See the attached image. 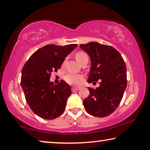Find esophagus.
<instances>
[{
  "instance_id": "obj_1",
  "label": "esophagus",
  "mask_w": 150,
  "mask_h": 150,
  "mask_svg": "<svg viewBox=\"0 0 150 150\" xmlns=\"http://www.w3.org/2000/svg\"><path fill=\"white\" fill-rule=\"evenodd\" d=\"M79 88V87H72V91L73 92H75V91H78Z\"/></svg>"
}]
</instances>
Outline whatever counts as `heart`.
Masks as SVG:
<instances>
[{
    "mask_svg": "<svg viewBox=\"0 0 150 150\" xmlns=\"http://www.w3.org/2000/svg\"><path fill=\"white\" fill-rule=\"evenodd\" d=\"M76 59L77 62L81 63L86 58H88L87 55L84 52H78L75 55ZM84 77L81 74H74V73H68L64 77L65 81L68 84L71 85H78L82 82Z\"/></svg>",
    "mask_w": 150,
    "mask_h": 150,
    "instance_id": "b5f03b06",
    "label": "heart"
}]
</instances>
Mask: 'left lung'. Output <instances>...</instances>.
I'll list each match as a JSON object with an SVG mask.
<instances>
[{
  "label": "left lung",
  "instance_id": "1",
  "mask_svg": "<svg viewBox=\"0 0 150 150\" xmlns=\"http://www.w3.org/2000/svg\"><path fill=\"white\" fill-rule=\"evenodd\" d=\"M91 61L88 83L100 81L96 89L88 87L90 95L83 100L86 111L93 116L106 117L120 103L127 85L126 67L120 53L110 45L90 42L81 44Z\"/></svg>",
  "mask_w": 150,
  "mask_h": 150
}]
</instances>
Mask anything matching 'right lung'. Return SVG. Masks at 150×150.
Returning <instances> with one entry per match:
<instances>
[{"instance_id": "right-lung-1", "label": "right lung", "mask_w": 150, "mask_h": 150, "mask_svg": "<svg viewBox=\"0 0 150 150\" xmlns=\"http://www.w3.org/2000/svg\"><path fill=\"white\" fill-rule=\"evenodd\" d=\"M77 46L47 45L35 52L22 68L21 86L26 102L40 118L52 120L64 112L67 98L71 95L70 86L63 80L55 85L50 78Z\"/></svg>"}]
</instances>
